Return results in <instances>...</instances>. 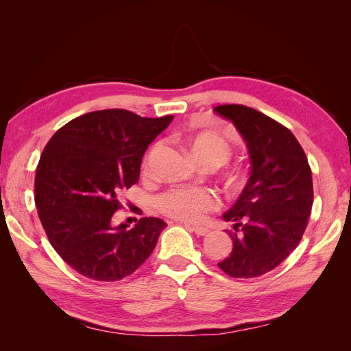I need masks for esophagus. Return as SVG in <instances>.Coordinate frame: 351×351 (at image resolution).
I'll return each instance as SVG.
<instances>
[{
	"label": "esophagus",
	"instance_id": "esophagus-1",
	"mask_svg": "<svg viewBox=\"0 0 351 351\" xmlns=\"http://www.w3.org/2000/svg\"><path fill=\"white\" fill-rule=\"evenodd\" d=\"M186 227H190V230L195 231L196 236H206L209 232V228L208 227H202V226H189L186 224Z\"/></svg>",
	"mask_w": 351,
	"mask_h": 351
}]
</instances>
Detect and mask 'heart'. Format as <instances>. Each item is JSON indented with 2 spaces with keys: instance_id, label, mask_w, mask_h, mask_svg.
<instances>
[{
  "instance_id": "heart-1",
  "label": "heart",
  "mask_w": 351,
  "mask_h": 351,
  "mask_svg": "<svg viewBox=\"0 0 351 351\" xmlns=\"http://www.w3.org/2000/svg\"><path fill=\"white\" fill-rule=\"evenodd\" d=\"M189 149L193 158L200 161L226 164L231 156L230 145L218 136L202 133L189 142ZM147 169V161L145 162ZM158 206L165 215L183 221H200L208 210L218 206V199L214 193L205 189H173L159 196Z\"/></svg>"
}]
</instances>
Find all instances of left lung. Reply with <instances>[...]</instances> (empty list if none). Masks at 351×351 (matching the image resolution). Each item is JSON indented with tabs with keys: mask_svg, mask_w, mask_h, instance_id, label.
<instances>
[{
	"mask_svg": "<svg viewBox=\"0 0 351 351\" xmlns=\"http://www.w3.org/2000/svg\"><path fill=\"white\" fill-rule=\"evenodd\" d=\"M247 146L250 176L222 218L234 222L230 256L218 267L253 278L277 268L300 243L313 205L312 171L304 151L282 124L244 105H219Z\"/></svg>",
	"mask_w": 351,
	"mask_h": 351,
	"instance_id": "8db88e82",
	"label": "left lung"
}]
</instances>
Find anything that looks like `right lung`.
<instances>
[{"mask_svg":"<svg viewBox=\"0 0 351 351\" xmlns=\"http://www.w3.org/2000/svg\"><path fill=\"white\" fill-rule=\"evenodd\" d=\"M174 115L146 119L127 110H101L71 120L51 137L35 176L38 215L52 247L90 280L119 281L154 252L159 218L133 228L112 222L120 197L139 182L145 151Z\"/></svg>","mask_w":351,"mask_h":351,"instance_id":"obj_1","label":"right lung"}]
</instances>
